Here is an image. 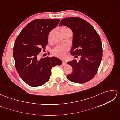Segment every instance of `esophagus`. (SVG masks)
<instances>
[{
    "instance_id": "obj_1",
    "label": "esophagus",
    "mask_w": 120,
    "mask_h": 120,
    "mask_svg": "<svg viewBox=\"0 0 120 120\" xmlns=\"http://www.w3.org/2000/svg\"><path fill=\"white\" fill-rule=\"evenodd\" d=\"M67 64V62L65 61H63L62 62V65H63V66H65V65H66Z\"/></svg>"
}]
</instances>
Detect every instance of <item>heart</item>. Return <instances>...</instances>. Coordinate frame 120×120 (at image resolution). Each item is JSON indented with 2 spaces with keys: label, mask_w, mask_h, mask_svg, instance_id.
I'll list each match as a JSON object with an SVG mask.
<instances>
[{
  "label": "heart",
  "mask_w": 120,
  "mask_h": 120,
  "mask_svg": "<svg viewBox=\"0 0 120 120\" xmlns=\"http://www.w3.org/2000/svg\"><path fill=\"white\" fill-rule=\"evenodd\" d=\"M66 28H62L61 30L67 29ZM70 48L68 45H59L56 46L53 49L52 52L56 56L60 58H63L67 55Z\"/></svg>",
  "instance_id": "heart-1"
}]
</instances>
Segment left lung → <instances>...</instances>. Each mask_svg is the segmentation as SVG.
Returning <instances> with one entry per match:
<instances>
[{
  "label": "left lung",
  "mask_w": 120,
  "mask_h": 120,
  "mask_svg": "<svg viewBox=\"0 0 120 120\" xmlns=\"http://www.w3.org/2000/svg\"><path fill=\"white\" fill-rule=\"evenodd\" d=\"M59 25L67 26L72 30L71 54L80 57L79 61L74 59L68 62L72 67L73 72L67 75V78L75 83L88 82L96 75L102 59L103 47L100 37L90 24L79 17L63 19Z\"/></svg>",
  "instance_id": "obj_1"
}]
</instances>
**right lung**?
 <instances>
[{"label":"right lung","instance_id":"right-lung-1","mask_svg":"<svg viewBox=\"0 0 120 120\" xmlns=\"http://www.w3.org/2000/svg\"><path fill=\"white\" fill-rule=\"evenodd\" d=\"M59 19H35L28 24L18 35L13 47L15 68L20 77L29 86H42L49 80L51 70L62 64L56 57L38 59L45 49L49 32L57 26Z\"/></svg>","mask_w":120,"mask_h":120}]
</instances>
